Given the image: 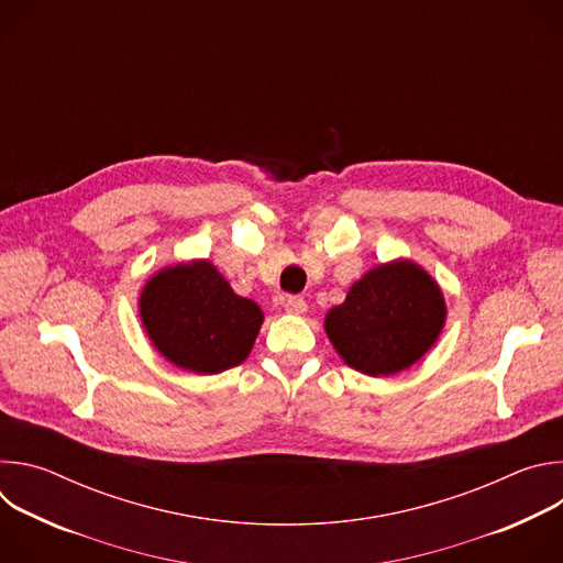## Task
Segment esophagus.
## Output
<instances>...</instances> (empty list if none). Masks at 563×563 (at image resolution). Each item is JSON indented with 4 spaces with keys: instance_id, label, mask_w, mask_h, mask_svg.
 <instances>
[{
    "instance_id": "obj_1",
    "label": "esophagus",
    "mask_w": 563,
    "mask_h": 563,
    "mask_svg": "<svg viewBox=\"0 0 563 563\" xmlns=\"http://www.w3.org/2000/svg\"><path fill=\"white\" fill-rule=\"evenodd\" d=\"M285 311L287 313H305L307 311V302L300 296H287L285 298Z\"/></svg>"
}]
</instances>
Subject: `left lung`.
I'll return each mask as SVG.
<instances>
[{
	"mask_svg": "<svg viewBox=\"0 0 563 563\" xmlns=\"http://www.w3.org/2000/svg\"><path fill=\"white\" fill-rule=\"evenodd\" d=\"M437 280L412 261H391L356 280L345 302L325 316V332L341 358L369 376H391L415 365L445 325Z\"/></svg>",
	"mask_w": 563,
	"mask_h": 563,
	"instance_id": "obj_1",
	"label": "left lung"
}]
</instances>
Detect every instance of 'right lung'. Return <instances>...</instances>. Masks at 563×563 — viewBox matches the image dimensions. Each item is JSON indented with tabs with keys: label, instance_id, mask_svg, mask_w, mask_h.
<instances>
[{
	"label": "right lung",
	"instance_id": "1",
	"mask_svg": "<svg viewBox=\"0 0 563 563\" xmlns=\"http://www.w3.org/2000/svg\"><path fill=\"white\" fill-rule=\"evenodd\" d=\"M142 325L169 363L220 374L243 363L261 332V307L238 296L209 261L159 269L140 294Z\"/></svg>",
	"mask_w": 563,
	"mask_h": 563
}]
</instances>
